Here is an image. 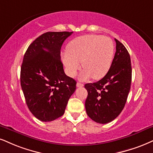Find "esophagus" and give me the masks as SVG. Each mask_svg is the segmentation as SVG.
I'll list each match as a JSON object with an SVG mask.
<instances>
[{
	"instance_id": "34e87169",
	"label": "esophagus",
	"mask_w": 153,
	"mask_h": 153,
	"mask_svg": "<svg viewBox=\"0 0 153 153\" xmlns=\"http://www.w3.org/2000/svg\"><path fill=\"white\" fill-rule=\"evenodd\" d=\"M76 86L77 87H83V86H84V84H82V83L81 82H77Z\"/></svg>"
}]
</instances>
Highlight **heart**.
Here are the masks:
<instances>
[{
  "label": "heart",
  "mask_w": 153,
  "mask_h": 153,
  "mask_svg": "<svg viewBox=\"0 0 153 153\" xmlns=\"http://www.w3.org/2000/svg\"><path fill=\"white\" fill-rule=\"evenodd\" d=\"M67 51L62 54V61L68 74L74 76L80 69L84 70L82 80L92 76L100 79L110 69L114 56V45L110 38L97 35H86L76 37L69 43Z\"/></svg>",
  "instance_id": "1"
}]
</instances>
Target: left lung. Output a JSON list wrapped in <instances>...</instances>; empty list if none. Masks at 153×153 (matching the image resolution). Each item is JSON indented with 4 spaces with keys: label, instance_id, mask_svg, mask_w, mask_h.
Here are the masks:
<instances>
[{
    "label": "left lung",
    "instance_id": "obj_1",
    "mask_svg": "<svg viewBox=\"0 0 153 153\" xmlns=\"http://www.w3.org/2000/svg\"><path fill=\"white\" fill-rule=\"evenodd\" d=\"M116 52L105 76L95 83L86 84L88 91L85 108L89 118L99 123L114 120L123 109L131 85L132 67L127 49L118 39Z\"/></svg>",
    "mask_w": 153,
    "mask_h": 153
}]
</instances>
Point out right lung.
<instances>
[{
    "instance_id": "1",
    "label": "right lung",
    "mask_w": 153,
    "mask_h": 153,
    "mask_svg": "<svg viewBox=\"0 0 153 153\" xmlns=\"http://www.w3.org/2000/svg\"><path fill=\"white\" fill-rule=\"evenodd\" d=\"M73 32H48L28 47L20 70V84L33 116L49 122L65 114L76 82L67 76L61 61L62 45Z\"/></svg>"
}]
</instances>
